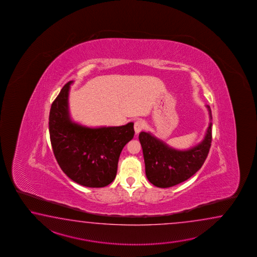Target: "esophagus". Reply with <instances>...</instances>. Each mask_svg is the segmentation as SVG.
I'll return each mask as SVG.
<instances>
[{"label":"esophagus","instance_id":"1","mask_svg":"<svg viewBox=\"0 0 257 257\" xmlns=\"http://www.w3.org/2000/svg\"><path fill=\"white\" fill-rule=\"evenodd\" d=\"M143 127H144V122L143 121L137 120L134 123V131H135L136 134H139L143 130Z\"/></svg>","mask_w":257,"mask_h":257}]
</instances>
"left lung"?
<instances>
[{"mask_svg":"<svg viewBox=\"0 0 257 257\" xmlns=\"http://www.w3.org/2000/svg\"><path fill=\"white\" fill-rule=\"evenodd\" d=\"M209 123L202 141L186 150L171 147L151 132L142 131L139 140L142 147L148 180L153 186L167 188L190 178L201 168L208 156L211 143L212 115L206 105Z\"/></svg>","mask_w":257,"mask_h":257,"instance_id":"8db88e82","label":"left lung"}]
</instances>
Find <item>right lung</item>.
<instances>
[{
    "label": "right lung",
    "mask_w": 257,
    "mask_h": 257,
    "mask_svg": "<svg viewBox=\"0 0 257 257\" xmlns=\"http://www.w3.org/2000/svg\"><path fill=\"white\" fill-rule=\"evenodd\" d=\"M72 83H66L50 108L49 136L55 157L64 174L77 184L104 187L115 179L121 152L134 137V123L93 127L75 122L69 106Z\"/></svg>",
    "instance_id": "right-lung-1"
}]
</instances>
